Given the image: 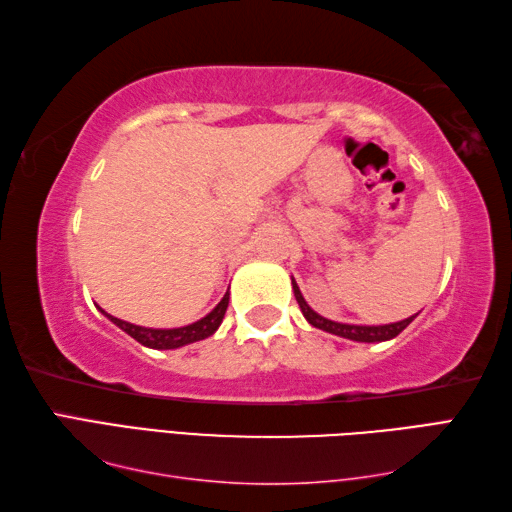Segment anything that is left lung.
Segmentation results:
<instances>
[{"instance_id":"1","label":"left lung","mask_w":512,"mask_h":512,"mask_svg":"<svg viewBox=\"0 0 512 512\" xmlns=\"http://www.w3.org/2000/svg\"><path fill=\"white\" fill-rule=\"evenodd\" d=\"M292 290H295V299L299 303V308L303 312V317L308 319L310 325H314V328L319 330H325L330 334H336V336H343V339H350V341H358V343H380V341H389L394 339V336H398L402 330L407 328V325L418 317V314H413V317L409 319H402L398 323H387V325H350V323H336V321H330L321 317V314L314 312L306 299H303L301 290L297 286V281L292 279Z\"/></svg>"}]
</instances>
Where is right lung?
<instances>
[{"instance_id":"1","label":"right lung","mask_w":512,"mask_h":512,"mask_svg":"<svg viewBox=\"0 0 512 512\" xmlns=\"http://www.w3.org/2000/svg\"><path fill=\"white\" fill-rule=\"evenodd\" d=\"M226 308H228V292L222 297V301L217 303V306L209 314H206V317H202L200 321H195L191 325H184V328H171V330L143 328V325H134V323L123 321V319H116V317H112V314H107L105 310H101V312L114 325H118L123 332L132 336V339H136L140 345L151 347V350H176V347L202 341V339H206V336H211L217 328H220Z\"/></svg>"}]
</instances>
